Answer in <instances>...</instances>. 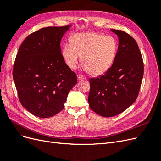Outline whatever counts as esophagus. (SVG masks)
<instances>
[{"instance_id":"esophagus-1","label":"esophagus","mask_w":161,"mask_h":161,"mask_svg":"<svg viewBox=\"0 0 161 161\" xmlns=\"http://www.w3.org/2000/svg\"><path fill=\"white\" fill-rule=\"evenodd\" d=\"M77 79H78V80H83V79H85V77L82 76L80 75H77Z\"/></svg>"}]
</instances>
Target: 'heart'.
<instances>
[{"mask_svg": "<svg viewBox=\"0 0 161 161\" xmlns=\"http://www.w3.org/2000/svg\"><path fill=\"white\" fill-rule=\"evenodd\" d=\"M70 41V43H66L62 49V57L69 69H76L80 57L83 69L92 76L103 75L114 65L118 50L114 37L85 32L75 34Z\"/></svg>", "mask_w": 161, "mask_h": 161, "instance_id": "1", "label": "heart"}]
</instances>
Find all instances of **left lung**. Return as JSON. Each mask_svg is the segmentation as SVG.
I'll use <instances>...</instances> for the list:
<instances>
[{
    "instance_id": "8db88e82",
    "label": "left lung",
    "mask_w": 161,
    "mask_h": 161,
    "mask_svg": "<svg viewBox=\"0 0 161 161\" xmlns=\"http://www.w3.org/2000/svg\"><path fill=\"white\" fill-rule=\"evenodd\" d=\"M118 37V50L114 65L105 74L91 78L88 102L101 116L121 114L137 98L144 74L142 55L137 43L129 34L111 30Z\"/></svg>"
}]
</instances>
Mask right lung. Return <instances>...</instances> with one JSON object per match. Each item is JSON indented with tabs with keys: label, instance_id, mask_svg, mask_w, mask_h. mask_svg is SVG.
<instances>
[{
	"label": "right lung",
	"instance_id": "right-lung-1",
	"mask_svg": "<svg viewBox=\"0 0 161 161\" xmlns=\"http://www.w3.org/2000/svg\"><path fill=\"white\" fill-rule=\"evenodd\" d=\"M71 25L48 27L28 36L19 47L13 77L19 101L29 112L48 118L64 109L76 75L62 57L60 42Z\"/></svg>",
	"mask_w": 161,
	"mask_h": 161
}]
</instances>
